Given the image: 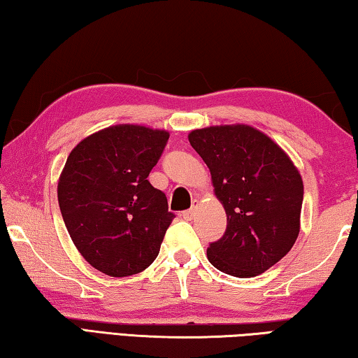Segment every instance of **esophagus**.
I'll return each instance as SVG.
<instances>
[{"label":"esophagus","instance_id":"1","mask_svg":"<svg viewBox=\"0 0 358 358\" xmlns=\"http://www.w3.org/2000/svg\"><path fill=\"white\" fill-rule=\"evenodd\" d=\"M196 208H197V201H192V207L189 208V210H186V211H183V217L185 220H192V216H194V213H196Z\"/></svg>","mask_w":358,"mask_h":358}]
</instances>
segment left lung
I'll use <instances>...</instances> for the list:
<instances>
[{
  "instance_id": "obj_1",
  "label": "left lung",
  "mask_w": 358,
  "mask_h": 358,
  "mask_svg": "<svg viewBox=\"0 0 358 358\" xmlns=\"http://www.w3.org/2000/svg\"><path fill=\"white\" fill-rule=\"evenodd\" d=\"M187 138L208 166L227 215L226 232L207 250L210 264L237 278L264 273L299 237V171L268 136L251 126H210Z\"/></svg>"
}]
</instances>
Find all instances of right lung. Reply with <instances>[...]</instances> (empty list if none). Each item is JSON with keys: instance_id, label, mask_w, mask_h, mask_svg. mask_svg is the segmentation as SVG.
I'll return each mask as SVG.
<instances>
[{"instance_id": "obj_1", "label": "right lung", "mask_w": 358, "mask_h": 358, "mask_svg": "<svg viewBox=\"0 0 358 358\" xmlns=\"http://www.w3.org/2000/svg\"><path fill=\"white\" fill-rule=\"evenodd\" d=\"M167 141V131L118 124L83 138L68 156L59 210L78 252L102 273H141L159 254L175 215L147 178Z\"/></svg>"}]
</instances>
